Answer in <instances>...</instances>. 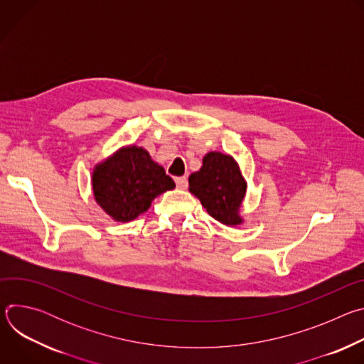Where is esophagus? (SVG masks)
<instances>
[{"label":"esophagus","instance_id":"1","mask_svg":"<svg viewBox=\"0 0 364 364\" xmlns=\"http://www.w3.org/2000/svg\"><path fill=\"white\" fill-rule=\"evenodd\" d=\"M176 184H177V187L180 190H186L187 186H188V180H187V177H177L176 178Z\"/></svg>","mask_w":364,"mask_h":364}]
</instances>
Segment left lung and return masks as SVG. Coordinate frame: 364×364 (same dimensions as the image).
Returning a JSON list of instances; mask_svg holds the SVG:
<instances>
[{"label": "left lung", "instance_id": "left-lung-1", "mask_svg": "<svg viewBox=\"0 0 364 364\" xmlns=\"http://www.w3.org/2000/svg\"><path fill=\"white\" fill-rule=\"evenodd\" d=\"M246 181L239 164L229 154L210 151L203 166L188 177V190L213 219L225 226L243 223L240 205L246 194Z\"/></svg>", "mask_w": 364, "mask_h": 364}]
</instances>
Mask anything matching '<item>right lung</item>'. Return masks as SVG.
Masks as SVG:
<instances>
[{
    "label": "right lung",
    "instance_id": "right-lung-1",
    "mask_svg": "<svg viewBox=\"0 0 364 364\" xmlns=\"http://www.w3.org/2000/svg\"><path fill=\"white\" fill-rule=\"evenodd\" d=\"M176 187L173 178L136 145L119 148L92 173L95 201L115 222H131L146 212L152 200Z\"/></svg>",
    "mask_w": 364,
    "mask_h": 364
}]
</instances>
